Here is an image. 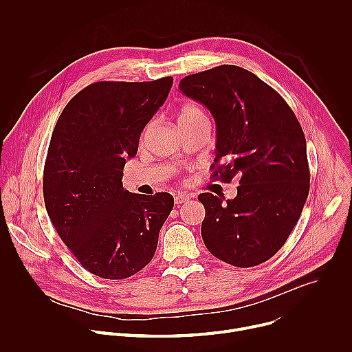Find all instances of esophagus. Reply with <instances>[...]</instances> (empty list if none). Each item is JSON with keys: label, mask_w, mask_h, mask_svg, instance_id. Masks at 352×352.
<instances>
[{"label": "esophagus", "mask_w": 352, "mask_h": 352, "mask_svg": "<svg viewBox=\"0 0 352 352\" xmlns=\"http://www.w3.org/2000/svg\"><path fill=\"white\" fill-rule=\"evenodd\" d=\"M190 197L188 196V195H182V193H179V195H177L175 197H174V204L177 205V206H179V205H182V204H185V202H188Z\"/></svg>", "instance_id": "esophagus-1"}]
</instances>
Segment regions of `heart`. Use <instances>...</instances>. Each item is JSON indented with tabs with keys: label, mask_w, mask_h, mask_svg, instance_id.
Segmentation results:
<instances>
[{
	"label": "heart",
	"mask_w": 352,
	"mask_h": 352,
	"mask_svg": "<svg viewBox=\"0 0 352 352\" xmlns=\"http://www.w3.org/2000/svg\"><path fill=\"white\" fill-rule=\"evenodd\" d=\"M209 121L206 113L200 109L196 104H185L179 113H178V125L179 128L182 126H189L197 122H204Z\"/></svg>",
	"instance_id": "heart-1"
}]
</instances>
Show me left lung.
<instances>
[{
  "mask_svg": "<svg viewBox=\"0 0 352 352\" xmlns=\"http://www.w3.org/2000/svg\"><path fill=\"white\" fill-rule=\"evenodd\" d=\"M179 90L216 121V181H239L236 196L200 193L202 238L217 259L258 266L285 243L309 193L307 140L285 100L255 74L220 65L185 76Z\"/></svg>",
  "mask_w": 352,
  "mask_h": 352,
  "instance_id": "left-lung-1",
  "label": "left lung"
}]
</instances>
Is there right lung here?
Listing matches in <instances>:
<instances>
[{
  "mask_svg": "<svg viewBox=\"0 0 352 352\" xmlns=\"http://www.w3.org/2000/svg\"><path fill=\"white\" fill-rule=\"evenodd\" d=\"M171 86V76L96 82L71 98L56 124L43 174L45 209L72 255L94 276L128 278L155 256L174 197L125 190L122 175Z\"/></svg>",
  "mask_w": 352,
  "mask_h": 352,
  "instance_id": "add662e5",
  "label": "right lung"
}]
</instances>
